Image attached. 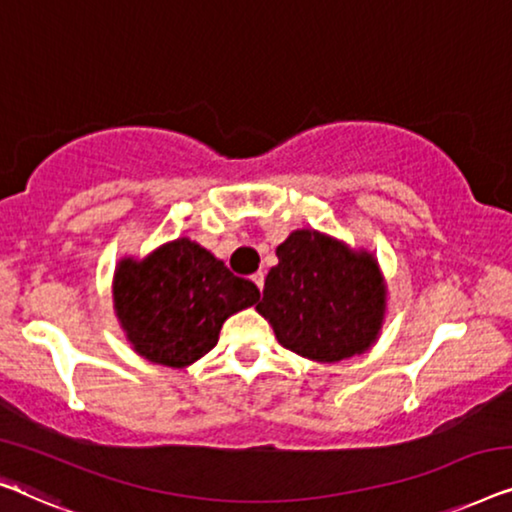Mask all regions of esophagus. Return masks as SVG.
Masks as SVG:
<instances>
[{
  "label": "esophagus",
  "mask_w": 512,
  "mask_h": 512,
  "mask_svg": "<svg viewBox=\"0 0 512 512\" xmlns=\"http://www.w3.org/2000/svg\"><path fill=\"white\" fill-rule=\"evenodd\" d=\"M253 283L257 285V290H259V292L264 290V271H257V273H253Z\"/></svg>",
  "instance_id": "1"
}]
</instances>
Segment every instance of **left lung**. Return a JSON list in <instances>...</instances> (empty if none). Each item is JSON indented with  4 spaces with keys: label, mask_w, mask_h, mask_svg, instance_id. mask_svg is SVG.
Returning <instances> with one entry per match:
<instances>
[{
    "label": "left lung",
    "mask_w": 512,
    "mask_h": 512,
    "mask_svg": "<svg viewBox=\"0 0 512 512\" xmlns=\"http://www.w3.org/2000/svg\"><path fill=\"white\" fill-rule=\"evenodd\" d=\"M257 313L278 343L320 364L364 355L378 341L387 283L378 259L318 229H294L276 248Z\"/></svg>",
    "instance_id": "8db88e82"
}]
</instances>
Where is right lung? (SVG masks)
Returning <instances> with one entry per match:
<instances>
[{"instance_id": "add662e5", "label": "right lung", "mask_w": 512, "mask_h": 512, "mask_svg": "<svg viewBox=\"0 0 512 512\" xmlns=\"http://www.w3.org/2000/svg\"><path fill=\"white\" fill-rule=\"evenodd\" d=\"M259 301L255 283L187 236L143 259L122 257L113 273V308L136 355L185 369L211 352L229 315Z\"/></svg>"}]
</instances>
